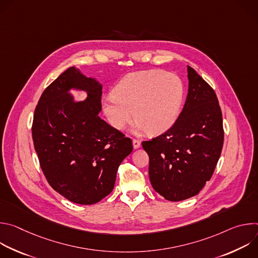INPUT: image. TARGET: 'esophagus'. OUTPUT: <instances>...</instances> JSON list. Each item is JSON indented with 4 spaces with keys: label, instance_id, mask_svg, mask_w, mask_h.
I'll use <instances>...</instances> for the list:
<instances>
[{
    "label": "esophagus",
    "instance_id": "34e87169",
    "mask_svg": "<svg viewBox=\"0 0 258 258\" xmlns=\"http://www.w3.org/2000/svg\"><path fill=\"white\" fill-rule=\"evenodd\" d=\"M133 146H134V148H135V149H138V148H140V146H141V142H140L139 140H136V139H134V140H133Z\"/></svg>",
    "mask_w": 258,
    "mask_h": 258
}]
</instances>
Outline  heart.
<instances>
[{
  "label": "heart",
  "mask_w": 258,
  "mask_h": 258,
  "mask_svg": "<svg viewBox=\"0 0 258 258\" xmlns=\"http://www.w3.org/2000/svg\"><path fill=\"white\" fill-rule=\"evenodd\" d=\"M112 94L102 101L110 125L121 131L135 117L136 134L148 131L155 136L167 132L177 121L186 88L174 73L153 69L130 73L118 82Z\"/></svg>",
  "instance_id": "heart-1"
}]
</instances>
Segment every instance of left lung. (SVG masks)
<instances>
[{"label": "left lung", "instance_id": "1", "mask_svg": "<svg viewBox=\"0 0 258 258\" xmlns=\"http://www.w3.org/2000/svg\"><path fill=\"white\" fill-rule=\"evenodd\" d=\"M189 90L175 124L144 141L153 189L169 201L197 195L215 169L224 145L223 115L213 89L188 66Z\"/></svg>", "mask_w": 258, "mask_h": 258}]
</instances>
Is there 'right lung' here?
Listing matches in <instances>:
<instances>
[{
    "instance_id": "obj_1",
    "label": "right lung",
    "mask_w": 258,
    "mask_h": 258,
    "mask_svg": "<svg viewBox=\"0 0 258 258\" xmlns=\"http://www.w3.org/2000/svg\"><path fill=\"white\" fill-rule=\"evenodd\" d=\"M71 88L88 97L77 102ZM102 85L69 67L44 91L34 110L32 140L50 186L83 205L112 192L116 172L132 153L130 138L101 119Z\"/></svg>"
}]
</instances>
